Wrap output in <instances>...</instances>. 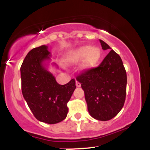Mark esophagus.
Here are the masks:
<instances>
[{
  "mask_svg": "<svg viewBox=\"0 0 150 150\" xmlns=\"http://www.w3.org/2000/svg\"><path fill=\"white\" fill-rule=\"evenodd\" d=\"M81 83L78 82V81H76V86H77V87H81Z\"/></svg>",
  "mask_w": 150,
  "mask_h": 150,
  "instance_id": "esophagus-1",
  "label": "esophagus"
}]
</instances>
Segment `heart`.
<instances>
[{
	"instance_id": "1",
	"label": "heart",
	"mask_w": 150,
	"mask_h": 150,
	"mask_svg": "<svg viewBox=\"0 0 150 150\" xmlns=\"http://www.w3.org/2000/svg\"><path fill=\"white\" fill-rule=\"evenodd\" d=\"M100 57L101 52L99 48L85 46L80 47L79 48L70 53L68 57V60L72 63H77L86 57L83 64V69L87 70L93 67L97 64Z\"/></svg>"
}]
</instances>
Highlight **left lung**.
<instances>
[{"label":"left lung","instance_id":"obj_1","mask_svg":"<svg viewBox=\"0 0 150 150\" xmlns=\"http://www.w3.org/2000/svg\"><path fill=\"white\" fill-rule=\"evenodd\" d=\"M102 49L110 51L100 64L83 71L76 79L85 93L88 110L93 118L111 120L121 110L126 96L127 75L120 56L103 40Z\"/></svg>","mask_w":150,"mask_h":150}]
</instances>
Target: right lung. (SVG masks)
Returning a JSON list of instances; mask_svg holds the SVG:
<instances>
[{
    "mask_svg": "<svg viewBox=\"0 0 150 150\" xmlns=\"http://www.w3.org/2000/svg\"><path fill=\"white\" fill-rule=\"evenodd\" d=\"M46 46L34 48L21 66L22 91L29 108L37 120L55 124L66 118L67 102L75 91V80L60 85L43 65L50 52Z\"/></svg>",
    "mask_w": 150,
    "mask_h": 150,
    "instance_id": "obj_1",
    "label": "right lung"
}]
</instances>
